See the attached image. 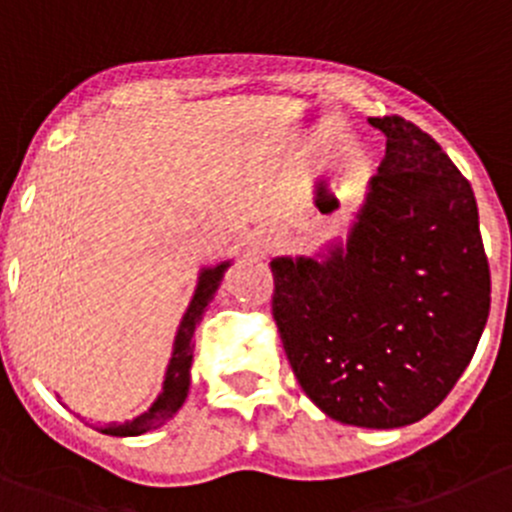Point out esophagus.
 I'll return each instance as SVG.
<instances>
[{
	"instance_id": "1",
	"label": "esophagus",
	"mask_w": 512,
	"mask_h": 512,
	"mask_svg": "<svg viewBox=\"0 0 512 512\" xmlns=\"http://www.w3.org/2000/svg\"><path fill=\"white\" fill-rule=\"evenodd\" d=\"M277 250V237L270 230H260L252 237V255L255 257H267Z\"/></svg>"
}]
</instances>
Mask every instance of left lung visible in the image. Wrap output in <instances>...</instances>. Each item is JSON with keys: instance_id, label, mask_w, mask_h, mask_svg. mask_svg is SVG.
<instances>
[{"instance_id": "1", "label": "left lung", "mask_w": 512, "mask_h": 512, "mask_svg": "<svg viewBox=\"0 0 512 512\" xmlns=\"http://www.w3.org/2000/svg\"><path fill=\"white\" fill-rule=\"evenodd\" d=\"M347 247L277 257L272 317L304 394L334 421L399 428L431 414L473 359L490 270L471 183L401 116Z\"/></svg>"}]
</instances>
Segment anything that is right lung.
Here are the masks:
<instances>
[{
    "label": "right lung",
    "mask_w": 512,
    "mask_h": 512,
    "mask_svg": "<svg viewBox=\"0 0 512 512\" xmlns=\"http://www.w3.org/2000/svg\"><path fill=\"white\" fill-rule=\"evenodd\" d=\"M227 267H230V262H223V265L200 272L198 287H195L193 299H190L188 312L183 314V322H180L178 334H175L173 356H170L168 371H165L163 391H160L158 399L153 401L151 409H148L146 414L136 416L133 421L96 426V431L108 433V436H141V433L151 431V428H158L160 423L168 421V418L183 406L185 396H188V389H190V364H193L195 327H198L200 319H203V312L210 304V299H213L215 292H218Z\"/></svg>",
    "instance_id": "right-lung-1"
}]
</instances>
